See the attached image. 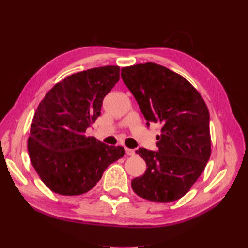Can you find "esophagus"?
<instances>
[{
    "mask_svg": "<svg viewBox=\"0 0 248 248\" xmlns=\"http://www.w3.org/2000/svg\"><path fill=\"white\" fill-rule=\"evenodd\" d=\"M125 150H126V154L128 155V156H133L134 155V150L128 149V148H126Z\"/></svg>",
    "mask_w": 248,
    "mask_h": 248,
    "instance_id": "34e87169",
    "label": "esophagus"
}]
</instances>
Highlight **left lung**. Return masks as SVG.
Wrapping results in <instances>:
<instances>
[{
    "instance_id": "8db88e82",
    "label": "left lung",
    "mask_w": 248,
    "mask_h": 248,
    "mask_svg": "<svg viewBox=\"0 0 248 248\" xmlns=\"http://www.w3.org/2000/svg\"><path fill=\"white\" fill-rule=\"evenodd\" d=\"M147 125L159 123L158 151L140 148L145 174L131 181L139 197L170 202L184 197L204 171L211 155L209 110L198 90L180 74L155 63L121 69Z\"/></svg>"
}]
</instances>
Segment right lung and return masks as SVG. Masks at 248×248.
<instances>
[{
    "instance_id": "right-lung-1",
    "label": "right lung",
    "mask_w": 248,
    "mask_h": 248,
    "mask_svg": "<svg viewBox=\"0 0 248 248\" xmlns=\"http://www.w3.org/2000/svg\"><path fill=\"white\" fill-rule=\"evenodd\" d=\"M120 78L119 66H103L67 77L52 87L37 108L28 151L32 166L48 188L62 196L91 190L104 170L125 154L87 137L100 116L102 100Z\"/></svg>"
}]
</instances>
